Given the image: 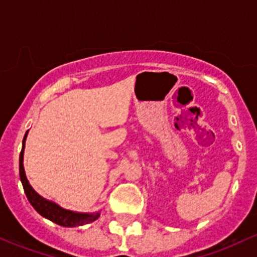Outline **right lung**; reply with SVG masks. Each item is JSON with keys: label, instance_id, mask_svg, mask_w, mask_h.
Here are the masks:
<instances>
[{"label": "right lung", "instance_id": "add662e5", "mask_svg": "<svg viewBox=\"0 0 257 257\" xmlns=\"http://www.w3.org/2000/svg\"><path fill=\"white\" fill-rule=\"evenodd\" d=\"M28 132H26L25 139H23V147L21 151L20 155V177L21 182L23 184V189H25L26 195H27L28 200L32 204V207L36 209L42 216L49 219L53 223L58 224L60 226H67V227H74L79 225H84V224H89L91 221L96 220L99 218V213L94 214H81V213H74V211L67 210V209L60 208L55 203L49 202V200L42 198L31 184L28 183V179L26 177L25 168H23V150H25V141L27 137Z\"/></svg>", "mask_w": 257, "mask_h": 257}]
</instances>
